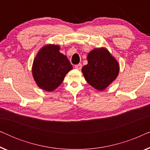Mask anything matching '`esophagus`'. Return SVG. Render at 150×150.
Instances as JSON below:
<instances>
[{"mask_svg": "<svg viewBox=\"0 0 150 150\" xmlns=\"http://www.w3.org/2000/svg\"><path fill=\"white\" fill-rule=\"evenodd\" d=\"M75 68L76 69H81V68H82V64H81V63H80V64H78V65H75Z\"/></svg>", "mask_w": 150, "mask_h": 150, "instance_id": "esophagus-1", "label": "esophagus"}]
</instances>
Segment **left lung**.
Segmentation results:
<instances>
[{
    "label": "left lung",
    "mask_w": 150,
    "mask_h": 150,
    "mask_svg": "<svg viewBox=\"0 0 150 150\" xmlns=\"http://www.w3.org/2000/svg\"><path fill=\"white\" fill-rule=\"evenodd\" d=\"M88 63L82 72L88 83L97 90L102 91L117 77L120 66L117 61L106 48H96L87 56Z\"/></svg>",
    "instance_id": "left-lung-1"
}]
</instances>
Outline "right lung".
<instances>
[{
	"label": "right lung",
	"instance_id": "add662e5",
	"mask_svg": "<svg viewBox=\"0 0 150 150\" xmlns=\"http://www.w3.org/2000/svg\"><path fill=\"white\" fill-rule=\"evenodd\" d=\"M60 47L48 44L39 51L33 61L32 73L41 89L52 91L62 83L65 75L73 68Z\"/></svg>",
	"mask_w": 150,
	"mask_h": 150
}]
</instances>
